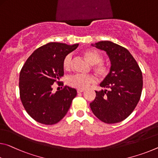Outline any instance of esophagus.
I'll return each mask as SVG.
<instances>
[{
	"mask_svg": "<svg viewBox=\"0 0 158 158\" xmlns=\"http://www.w3.org/2000/svg\"><path fill=\"white\" fill-rule=\"evenodd\" d=\"M77 94H81V93L84 91V90H83V89H77Z\"/></svg>",
	"mask_w": 158,
	"mask_h": 158,
	"instance_id": "esophagus-1",
	"label": "esophagus"
}]
</instances>
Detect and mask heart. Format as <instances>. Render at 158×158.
I'll list each match as a JSON object with an SVG mask.
<instances>
[{
    "mask_svg": "<svg viewBox=\"0 0 158 158\" xmlns=\"http://www.w3.org/2000/svg\"><path fill=\"white\" fill-rule=\"evenodd\" d=\"M90 64H96L94 67L95 72L101 78H105L110 73V67L106 64L102 62L103 56L101 53L95 50L86 49L82 52ZM72 56L67 55L62 61V67L64 70H69L71 68ZM96 82V78L94 75L88 74H76L69 77L68 84L70 86L79 89H85L88 88L91 84Z\"/></svg>",
    "mask_w": 158,
    "mask_h": 158,
    "instance_id": "b5f03b06",
    "label": "heart"
}]
</instances>
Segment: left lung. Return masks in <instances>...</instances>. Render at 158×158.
<instances>
[{"instance_id":"1","label":"left lung","mask_w":158,"mask_h":158,"mask_svg":"<svg viewBox=\"0 0 158 158\" xmlns=\"http://www.w3.org/2000/svg\"><path fill=\"white\" fill-rule=\"evenodd\" d=\"M95 46L107 52L111 67L109 74L100 84L108 90L96 91V98L90 107L101 121L106 124L117 123L131 114L141 98L142 72L125 48L109 41L98 42Z\"/></svg>"}]
</instances>
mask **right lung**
<instances>
[{"label": "right lung", "instance_id": "right-lung-1", "mask_svg": "<svg viewBox=\"0 0 158 158\" xmlns=\"http://www.w3.org/2000/svg\"><path fill=\"white\" fill-rule=\"evenodd\" d=\"M79 44L51 42L30 56L19 74V96L25 110L35 121L46 125L59 122L65 116L77 96L75 89L64 86L52 93V84L60 83L64 75L62 61Z\"/></svg>", "mask_w": 158, "mask_h": 158}]
</instances>
